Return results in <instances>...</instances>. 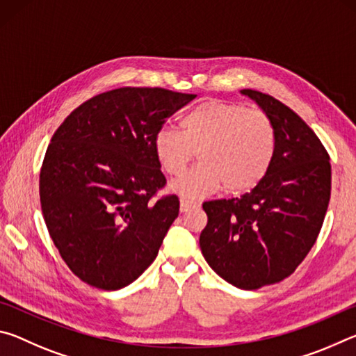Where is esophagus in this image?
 Here are the masks:
<instances>
[{
	"instance_id": "34e87169",
	"label": "esophagus",
	"mask_w": 356,
	"mask_h": 356,
	"mask_svg": "<svg viewBox=\"0 0 356 356\" xmlns=\"http://www.w3.org/2000/svg\"><path fill=\"white\" fill-rule=\"evenodd\" d=\"M197 206H200V204L185 200V197H182V200H180V212H184V213L190 212L191 209H196Z\"/></svg>"
}]
</instances>
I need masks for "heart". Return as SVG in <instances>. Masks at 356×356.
I'll return each instance as SVG.
<instances>
[{"instance_id":"heart-1","label":"heart","mask_w":356,"mask_h":356,"mask_svg":"<svg viewBox=\"0 0 356 356\" xmlns=\"http://www.w3.org/2000/svg\"><path fill=\"white\" fill-rule=\"evenodd\" d=\"M152 144L170 176H180L197 150L200 165L171 185L174 193L195 201L222 186L227 195H242L261 184L273 161L276 135L264 111L209 100L184 114L180 131L156 130Z\"/></svg>"}]
</instances>
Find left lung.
<instances>
[{"instance_id":"8db88e82","label":"left lung","mask_w":356,"mask_h":356,"mask_svg":"<svg viewBox=\"0 0 356 356\" xmlns=\"http://www.w3.org/2000/svg\"><path fill=\"white\" fill-rule=\"evenodd\" d=\"M272 120L276 147L267 176L250 193L202 204V256L216 275L245 291L295 272L316 243L331 193L327 150L309 125L272 95L242 89Z\"/></svg>"}]
</instances>
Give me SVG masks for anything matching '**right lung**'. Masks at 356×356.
<instances>
[{
	"label": "right lung",
	"instance_id": "add662e5",
	"mask_svg": "<svg viewBox=\"0 0 356 356\" xmlns=\"http://www.w3.org/2000/svg\"><path fill=\"white\" fill-rule=\"evenodd\" d=\"M195 97L113 89L75 108L51 136L39 180L42 213L64 262L89 286H129L159 254L179 197L152 201L166 184L154 135Z\"/></svg>",
	"mask_w": 356,
	"mask_h": 356
}]
</instances>
